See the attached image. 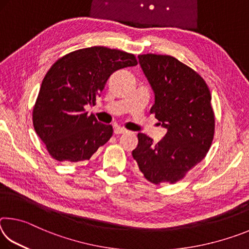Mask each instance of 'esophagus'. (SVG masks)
I'll use <instances>...</instances> for the list:
<instances>
[{"mask_svg": "<svg viewBox=\"0 0 249 249\" xmlns=\"http://www.w3.org/2000/svg\"><path fill=\"white\" fill-rule=\"evenodd\" d=\"M114 133H115L116 135H121V134L127 133V130L124 129L123 127H115V128H114Z\"/></svg>", "mask_w": 249, "mask_h": 249, "instance_id": "esophagus-1", "label": "esophagus"}]
</instances>
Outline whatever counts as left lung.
Instances as JSON below:
<instances>
[{
	"label": "left lung",
	"instance_id": "left-lung-1",
	"mask_svg": "<svg viewBox=\"0 0 249 249\" xmlns=\"http://www.w3.org/2000/svg\"><path fill=\"white\" fill-rule=\"evenodd\" d=\"M138 61L155 95L150 108L167 128L157 144L138 133L133 158L151 183H175L202 161L214 136L211 93L190 67L166 54H140Z\"/></svg>",
	"mask_w": 249,
	"mask_h": 249
}]
</instances>
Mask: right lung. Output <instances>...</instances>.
I'll return each mask as SVG.
<instances>
[{
	"instance_id": "obj_1",
	"label": "right lung",
	"mask_w": 249,
	"mask_h": 249,
	"mask_svg": "<svg viewBox=\"0 0 249 249\" xmlns=\"http://www.w3.org/2000/svg\"><path fill=\"white\" fill-rule=\"evenodd\" d=\"M136 65L134 54L101 46L75 50L54 62L33 109L34 128L53 159L89 160L112 137V125L100 123L84 107L95 104L113 72Z\"/></svg>"
}]
</instances>
